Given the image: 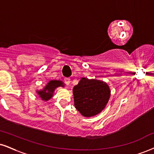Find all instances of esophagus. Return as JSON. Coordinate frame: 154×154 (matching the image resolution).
Masks as SVG:
<instances>
[{
    "instance_id": "obj_1",
    "label": "esophagus",
    "mask_w": 154,
    "mask_h": 154,
    "mask_svg": "<svg viewBox=\"0 0 154 154\" xmlns=\"http://www.w3.org/2000/svg\"><path fill=\"white\" fill-rule=\"evenodd\" d=\"M64 81H65L66 85H69L70 83H71V79L69 78H65L64 79Z\"/></svg>"
}]
</instances>
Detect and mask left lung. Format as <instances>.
Masks as SVG:
<instances>
[{
  "mask_svg": "<svg viewBox=\"0 0 154 154\" xmlns=\"http://www.w3.org/2000/svg\"><path fill=\"white\" fill-rule=\"evenodd\" d=\"M73 94L75 109L83 116L91 117L105 109L111 90L106 82L82 78L73 87Z\"/></svg>",
  "mask_w": 154,
  "mask_h": 154,
  "instance_id": "obj_1",
  "label": "left lung"
}]
</instances>
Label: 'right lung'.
I'll return each instance as SVG.
<instances>
[{"mask_svg":"<svg viewBox=\"0 0 154 154\" xmlns=\"http://www.w3.org/2000/svg\"><path fill=\"white\" fill-rule=\"evenodd\" d=\"M59 86L64 87V83H63V81L59 80H51L47 83L46 86L42 90H37L36 92L41 99L47 101L53 97L55 89Z\"/></svg>","mask_w":154,"mask_h":154,"instance_id":"obj_1","label":"right lung"}]
</instances>
